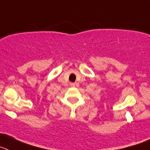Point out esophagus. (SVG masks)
I'll use <instances>...</instances> for the list:
<instances>
[{
  "label": "esophagus",
  "mask_w": 150,
  "mask_h": 150,
  "mask_svg": "<svg viewBox=\"0 0 150 150\" xmlns=\"http://www.w3.org/2000/svg\"><path fill=\"white\" fill-rule=\"evenodd\" d=\"M71 87H75V86H79V83H71L70 84Z\"/></svg>",
  "instance_id": "esophagus-1"
}]
</instances>
